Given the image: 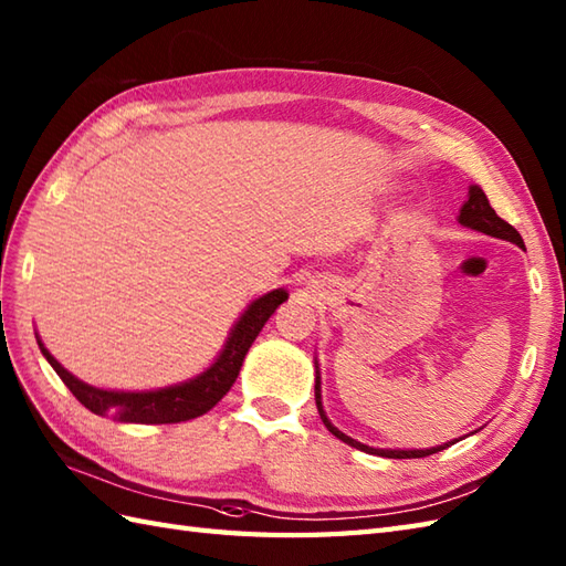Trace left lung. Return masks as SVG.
Wrapping results in <instances>:
<instances>
[{
  "label": "left lung",
  "mask_w": 566,
  "mask_h": 566,
  "mask_svg": "<svg viewBox=\"0 0 566 566\" xmlns=\"http://www.w3.org/2000/svg\"><path fill=\"white\" fill-rule=\"evenodd\" d=\"M459 223L463 228H471V230H478V232H485V235L490 238H497V240H506V242H514L518 247H523V240L518 232L506 223V220H502L497 213H494V209L490 206L485 191H482L478 185H471L468 187V199L463 201L461 211H459ZM314 367H316V377H314V398H316V410H319L322 416V422L326 424V430L338 437L340 442H346L355 449H360L365 453H375V457H384V459H422V457H432V453L442 451L451 444H457V439L453 442H447V444H439V447H430V449H375V447H367L363 442H357V439L343 434L338 427L331 422L326 418V410H324V403H322V375H319V363L314 360Z\"/></svg>",
  "instance_id": "left-lung-1"
}]
</instances>
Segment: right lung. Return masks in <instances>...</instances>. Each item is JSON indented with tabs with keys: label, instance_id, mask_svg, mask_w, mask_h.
<instances>
[{
	"label": "right lung",
	"instance_id": "1",
	"mask_svg": "<svg viewBox=\"0 0 566 566\" xmlns=\"http://www.w3.org/2000/svg\"><path fill=\"white\" fill-rule=\"evenodd\" d=\"M287 300V291L275 287V291L261 295L250 302V307L242 312L235 326L230 328L226 346L216 355V360L206 367L201 375L187 381L170 384L163 389L148 391H115V389H98L93 384L81 381L72 371L64 369L52 353L45 348V343L38 338V348L45 355V360L57 371L60 379L66 384L81 406H86L91 412L101 418H113L117 422H142V424H168V422H185L199 418L209 412L220 398H223L232 384H235L240 367L244 363L247 350L252 348L259 331L264 328L269 316L275 307Z\"/></svg>",
	"mask_w": 566,
	"mask_h": 566
}]
</instances>
